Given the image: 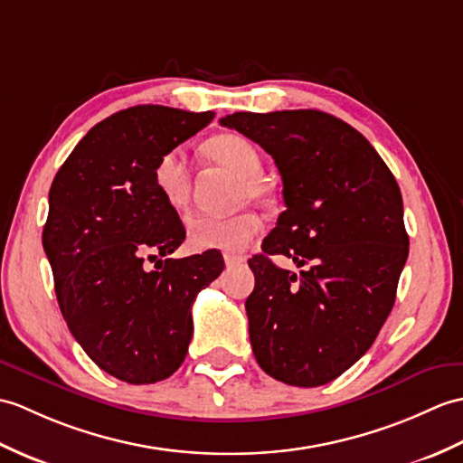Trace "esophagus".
Wrapping results in <instances>:
<instances>
[{"label": "esophagus", "instance_id": "obj_1", "mask_svg": "<svg viewBox=\"0 0 463 463\" xmlns=\"http://www.w3.org/2000/svg\"><path fill=\"white\" fill-rule=\"evenodd\" d=\"M223 261H225V267H238V265H241L245 260L241 258V255L225 253V255H223Z\"/></svg>", "mask_w": 463, "mask_h": 463}]
</instances>
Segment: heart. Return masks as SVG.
<instances>
[{"mask_svg":"<svg viewBox=\"0 0 463 463\" xmlns=\"http://www.w3.org/2000/svg\"><path fill=\"white\" fill-rule=\"evenodd\" d=\"M212 156L241 174L251 194L261 192L258 176L261 174L260 150L241 135H220L208 142ZM154 186L172 208H182L190 194V166L184 148H172L158 158L152 172ZM245 188V190H248ZM260 232V220L251 213H240L233 218H215L198 213L188 220V241L194 250L241 251Z\"/></svg>","mask_w":463,"mask_h":463,"instance_id":"1","label":"heart"}]
</instances>
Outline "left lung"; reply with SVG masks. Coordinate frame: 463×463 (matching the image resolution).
Listing matches in <instances>:
<instances>
[{"instance_id": "1", "label": "left lung", "mask_w": 463, "mask_h": 463, "mask_svg": "<svg viewBox=\"0 0 463 463\" xmlns=\"http://www.w3.org/2000/svg\"><path fill=\"white\" fill-rule=\"evenodd\" d=\"M271 154L287 210L248 261L255 361L285 384L331 383L361 358L394 307L408 258L402 194L361 132L321 110L233 112L220 120ZM287 254L299 276L277 268Z\"/></svg>"}]
</instances>
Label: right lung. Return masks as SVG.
<instances>
[{
  "label": "right lung",
  "instance_id": "obj_1",
  "mask_svg": "<svg viewBox=\"0 0 463 463\" xmlns=\"http://www.w3.org/2000/svg\"><path fill=\"white\" fill-rule=\"evenodd\" d=\"M213 117L160 105L120 110L87 132L51 184L43 250L59 309L90 361L122 383L178 371L194 299L223 271L218 251L168 258L186 230L152 180L162 154Z\"/></svg>",
  "mask_w": 463,
  "mask_h": 463
}]
</instances>
